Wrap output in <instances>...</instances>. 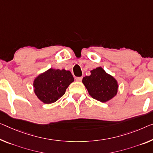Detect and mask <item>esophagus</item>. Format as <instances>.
Listing matches in <instances>:
<instances>
[{"instance_id": "esophagus-1", "label": "esophagus", "mask_w": 153, "mask_h": 153, "mask_svg": "<svg viewBox=\"0 0 153 153\" xmlns=\"http://www.w3.org/2000/svg\"><path fill=\"white\" fill-rule=\"evenodd\" d=\"M82 79H83V77L82 76H79V77H76V78H75V80H76V81H81Z\"/></svg>"}]
</instances>
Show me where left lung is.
Segmentation results:
<instances>
[{
  "label": "left lung",
  "mask_w": 153,
  "mask_h": 153,
  "mask_svg": "<svg viewBox=\"0 0 153 153\" xmlns=\"http://www.w3.org/2000/svg\"><path fill=\"white\" fill-rule=\"evenodd\" d=\"M82 82L91 97L102 102L116 96L118 88L116 80L101 67L91 70L90 76L83 77Z\"/></svg>",
  "instance_id": "8db88e82"
}]
</instances>
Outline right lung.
Segmentation results:
<instances>
[{
  "label": "right lung",
  "mask_w": 153,
  "mask_h": 153,
  "mask_svg": "<svg viewBox=\"0 0 153 153\" xmlns=\"http://www.w3.org/2000/svg\"><path fill=\"white\" fill-rule=\"evenodd\" d=\"M73 81V76L68 70L51 68L35 79L34 91L39 100L51 104L64 95L68 87Z\"/></svg>",
  "instance_id": "right-lung-1"
}]
</instances>
